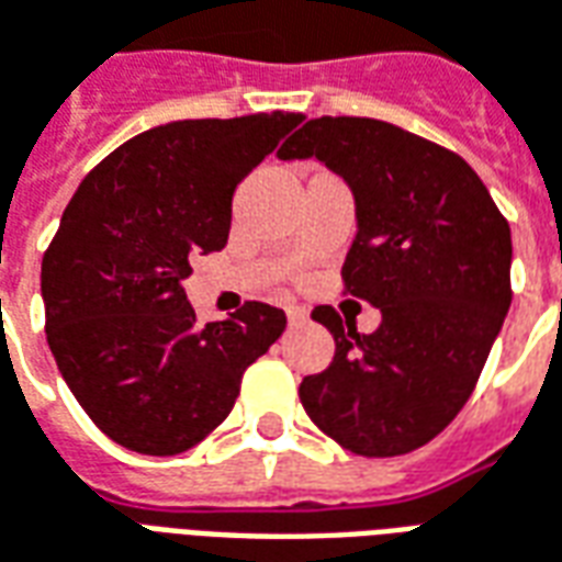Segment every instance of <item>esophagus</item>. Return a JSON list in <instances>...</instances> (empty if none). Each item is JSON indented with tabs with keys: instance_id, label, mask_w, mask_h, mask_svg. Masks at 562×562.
I'll use <instances>...</instances> for the list:
<instances>
[{
	"instance_id": "1",
	"label": "esophagus",
	"mask_w": 562,
	"mask_h": 562,
	"mask_svg": "<svg viewBox=\"0 0 562 562\" xmlns=\"http://www.w3.org/2000/svg\"><path fill=\"white\" fill-rule=\"evenodd\" d=\"M308 321V312L305 308H300V305H288V324L290 326H302Z\"/></svg>"
}]
</instances>
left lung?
I'll return each mask as SVG.
<instances>
[{
	"mask_svg": "<svg viewBox=\"0 0 562 562\" xmlns=\"http://www.w3.org/2000/svg\"><path fill=\"white\" fill-rule=\"evenodd\" d=\"M317 157L353 190L357 236L345 293L381 308L375 333L333 305L312 317L336 338L300 400L317 429L360 457H402L460 415L512 305V229L448 147L372 117H317L278 150Z\"/></svg>",
	"mask_w": 562,
	"mask_h": 562,
	"instance_id": "8db88e82",
	"label": "left lung"
}]
</instances>
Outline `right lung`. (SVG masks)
Masks as SVG:
<instances>
[{"instance_id": "add662e5", "label": "right lung", "mask_w": 562, "mask_h": 562, "mask_svg": "<svg viewBox=\"0 0 562 562\" xmlns=\"http://www.w3.org/2000/svg\"><path fill=\"white\" fill-rule=\"evenodd\" d=\"M302 114L205 117L123 142L75 190L42 260L45 333L66 384L111 441L172 457L221 427L241 375L288 317L245 302L196 326L184 278L229 238L238 181Z\"/></svg>"}]
</instances>
